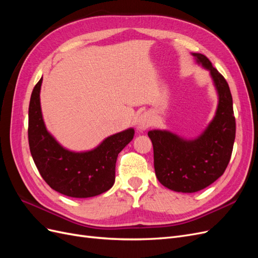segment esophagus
Wrapping results in <instances>:
<instances>
[{
    "mask_svg": "<svg viewBox=\"0 0 258 258\" xmlns=\"http://www.w3.org/2000/svg\"><path fill=\"white\" fill-rule=\"evenodd\" d=\"M152 122H153V120H152L151 115L148 114V113H143V114H141V115L138 117L137 127H138V129L140 131H144L148 127L152 126Z\"/></svg>",
    "mask_w": 258,
    "mask_h": 258,
    "instance_id": "34e87169",
    "label": "esophagus"
}]
</instances>
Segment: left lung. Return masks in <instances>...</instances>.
<instances>
[{"instance_id":"obj_1","label":"left lung","mask_w":258,"mask_h":258,"mask_svg":"<svg viewBox=\"0 0 258 258\" xmlns=\"http://www.w3.org/2000/svg\"><path fill=\"white\" fill-rule=\"evenodd\" d=\"M197 62L209 70L218 95L214 118L202 134L186 140L167 130H151L154 167L158 181L178 192H196L222 176L231 157L236 138L232 97L224 76L205 54L192 52Z\"/></svg>"}]
</instances>
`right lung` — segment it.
Here are the masks:
<instances>
[{
	"label": "right lung",
	"instance_id": "1",
	"mask_svg": "<svg viewBox=\"0 0 258 258\" xmlns=\"http://www.w3.org/2000/svg\"><path fill=\"white\" fill-rule=\"evenodd\" d=\"M43 77L35 85L29 105V146L38 172L53 190L72 198L105 192L115 182L117 156L132 141L134 128L103 140L88 152H71L46 129L40 102Z\"/></svg>",
	"mask_w": 258,
	"mask_h": 258
}]
</instances>
